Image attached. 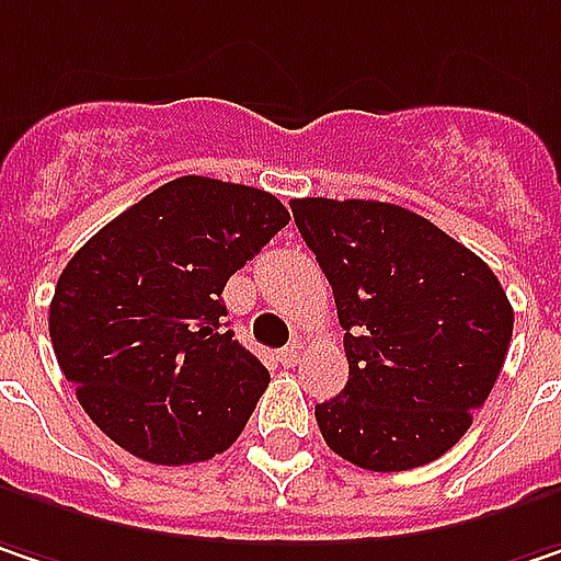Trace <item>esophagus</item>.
<instances>
[{
  "mask_svg": "<svg viewBox=\"0 0 561 561\" xmlns=\"http://www.w3.org/2000/svg\"><path fill=\"white\" fill-rule=\"evenodd\" d=\"M298 356H301V353H298V346H295V343H291V346H285V350H279L282 366H295V363H298Z\"/></svg>",
  "mask_w": 561,
  "mask_h": 561,
  "instance_id": "1",
  "label": "esophagus"
}]
</instances>
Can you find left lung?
<instances>
[{"instance_id": "8db88e82", "label": "left lung", "mask_w": 561, "mask_h": 561, "mask_svg": "<svg viewBox=\"0 0 561 561\" xmlns=\"http://www.w3.org/2000/svg\"><path fill=\"white\" fill-rule=\"evenodd\" d=\"M291 215L346 331V388L314 408L328 446L369 472L439 459L472 427L511 346L497 276L401 205L295 198Z\"/></svg>"}]
</instances>
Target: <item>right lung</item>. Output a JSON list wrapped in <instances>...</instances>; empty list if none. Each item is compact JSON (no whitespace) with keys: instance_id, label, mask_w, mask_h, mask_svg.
I'll use <instances>...</instances> for the list:
<instances>
[{"instance_id":"obj_1","label":"right lung","mask_w":561,"mask_h":561,"mask_svg":"<svg viewBox=\"0 0 561 561\" xmlns=\"http://www.w3.org/2000/svg\"><path fill=\"white\" fill-rule=\"evenodd\" d=\"M276 195L179 176L144 195L60 273L50 343L82 411L144 462L225 453L270 385L228 331V279L282 228Z\"/></svg>"}]
</instances>
